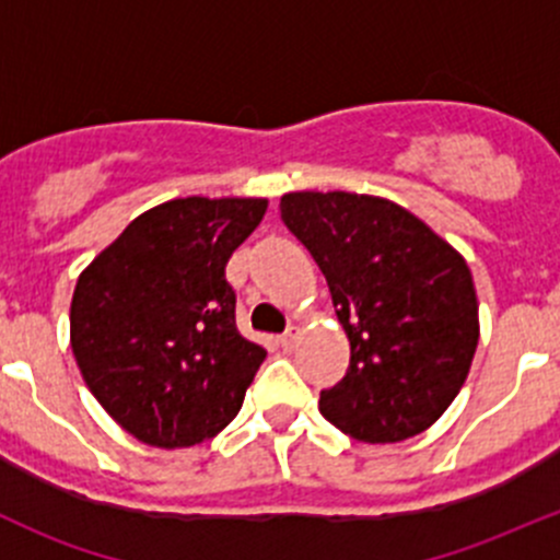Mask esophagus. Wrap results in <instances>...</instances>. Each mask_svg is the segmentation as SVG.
<instances>
[{
	"mask_svg": "<svg viewBox=\"0 0 560 560\" xmlns=\"http://www.w3.org/2000/svg\"><path fill=\"white\" fill-rule=\"evenodd\" d=\"M298 338H301V327L290 325L284 332H281L279 341H281V347H284V349H292L298 343Z\"/></svg>",
	"mask_w": 560,
	"mask_h": 560,
	"instance_id": "esophagus-1",
	"label": "esophagus"
}]
</instances>
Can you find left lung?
Returning a JSON list of instances; mask_svg holds the SVG:
<instances>
[{
	"instance_id": "obj_1",
	"label": "left lung",
	"mask_w": 560,
	"mask_h": 560,
	"mask_svg": "<svg viewBox=\"0 0 560 560\" xmlns=\"http://www.w3.org/2000/svg\"><path fill=\"white\" fill-rule=\"evenodd\" d=\"M281 219L312 252L349 336L343 380L319 411L347 436L393 444L444 415L479 341L466 259L395 202L349 191H292Z\"/></svg>"
}]
</instances>
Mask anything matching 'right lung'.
<instances>
[{
	"instance_id": "1",
	"label": "right lung",
	"mask_w": 560,
	"mask_h": 560,
	"mask_svg": "<svg viewBox=\"0 0 560 560\" xmlns=\"http://www.w3.org/2000/svg\"><path fill=\"white\" fill-rule=\"evenodd\" d=\"M265 208L254 197L162 202L78 279V369L107 415L143 444L191 447L241 411L268 352L235 327L224 268Z\"/></svg>"
}]
</instances>
